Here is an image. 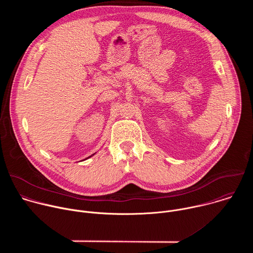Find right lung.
I'll return each mask as SVG.
<instances>
[{
	"label": "right lung",
	"mask_w": 253,
	"mask_h": 253,
	"mask_svg": "<svg viewBox=\"0 0 253 253\" xmlns=\"http://www.w3.org/2000/svg\"><path fill=\"white\" fill-rule=\"evenodd\" d=\"M94 154H95V153H94ZM94 154H93V155H94ZM91 156H92V155H91ZM91 156H90V157H91ZM88 158H89V157H88Z\"/></svg>",
	"instance_id": "right-lung-1"
}]
</instances>
